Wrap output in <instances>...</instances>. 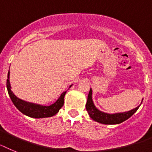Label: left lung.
Returning <instances> with one entry per match:
<instances>
[{"mask_svg": "<svg viewBox=\"0 0 152 152\" xmlns=\"http://www.w3.org/2000/svg\"><path fill=\"white\" fill-rule=\"evenodd\" d=\"M142 102H141V104H142ZM141 104L136 108H134L130 111H128V112L113 113V114L104 113V112L99 110L96 107V105H94V102L92 100V89H90L89 95H88V98H87L86 104V109L88 112V114L90 116V118L96 122L104 124V125H117V124H120L125 122V120L130 118L138 110Z\"/></svg>", "mask_w": 152, "mask_h": 152, "instance_id": "left-lung-1", "label": "left lung"}]
</instances>
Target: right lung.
<instances>
[{
	"mask_svg": "<svg viewBox=\"0 0 152 152\" xmlns=\"http://www.w3.org/2000/svg\"><path fill=\"white\" fill-rule=\"evenodd\" d=\"M72 86V85H71L69 88ZM7 92H8L10 99H11L12 102L14 103V105L16 106V108L20 113L24 114L25 115H27L29 117L35 118H47V117H52V116L55 115L63 105L64 96H65L66 93V91L63 92L60 95L59 99L50 105H39V104L33 103V102H30L20 99L18 97H17L14 94L12 90H11V86H10V69H9L8 74H7Z\"/></svg>",
	"mask_w": 152,
	"mask_h": 152,
	"instance_id": "add662e5",
	"label": "right lung"
}]
</instances>
